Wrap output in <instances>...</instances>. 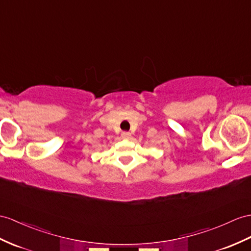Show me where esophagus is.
<instances>
[{
  "instance_id": "34e87169",
  "label": "esophagus",
  "mask_w": 251,
  "mask_h": 251,
  "mask_svg": "<svg viewBox=\"0 0 251 251\" xmlns=\"http://www.w3.org/2000/svg\"><path fill=\"white\" fill-rule=\"evenodd\" d=\"M121 136H122V138L127 139V138L131 137V133L130 132H122L121 133Z\"/></svg>"
}]
</instances>
